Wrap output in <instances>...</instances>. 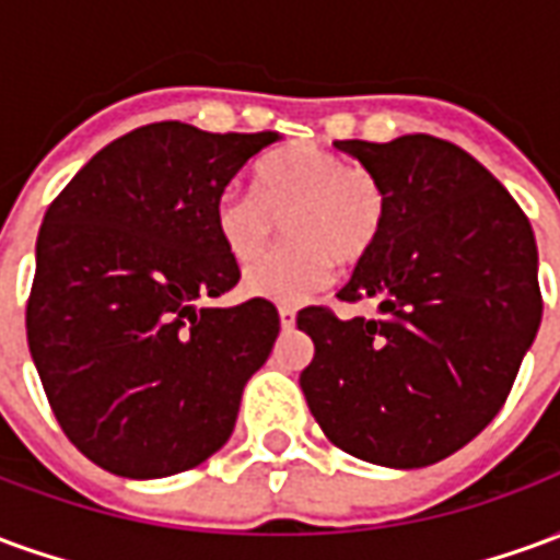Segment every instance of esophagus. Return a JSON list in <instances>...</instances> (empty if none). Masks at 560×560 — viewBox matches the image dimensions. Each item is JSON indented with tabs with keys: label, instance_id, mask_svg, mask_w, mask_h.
<instances>
[{
	"label": "esophagus",
	"instance_id": "esophagus-1",
	"mask_svg": "<svg viewBox=\"0 0 560 560\" xmlns=\"http://www.w3.org/2000/svg\"><path fill=\"white\" fill-rule=\"evenodd\" d=\"M279 320L281 327L291 329L293 324H296V308H293V305H279Z\"/></svg>",
	"mask_w": 560,
	"mask_h": 560
}]
</instances>
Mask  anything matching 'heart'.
Segmentation results:
<instances>
[{
	"label": "heart",
	"mask_w": 560,
	"mask_h": 560,
	"mask_svg": "<svg viewBox=\"0 0 560 560\" xmlns=\"http://www.w3.org/2000/svg\"><path fill=\"white\" fill-rule=\"evenodd\" d=\"M281 224L288 245L245 269L243 291L296 305L327 288L332 260L353 267L372 255L387 221V195L372 173L320 147H291L257 167V191L228 188L212 209L224 252L248 264L267 252Z\"/></svg>",
	"instance_id": "1"
}]
</instances>
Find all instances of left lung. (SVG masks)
<instances>
[{"instance_id": "obj_1", "label": "left lung", "mask_w": 560, "mask_h": 560, "mask_svg": "<svg viewBox=\"0 0 560 560\" xmlns=\"http://www.w3.org/2000/svg\"><path fill=\"white\" fill-rule=\"evenodd\" d=\"M387 195L372 255L339 291L377 300L341 320L308 305L300 387L332 444L384 468H425L494 420L540 329L537 243L504 185L456 143L336 140Z\"/></svg>"}]
</instances>
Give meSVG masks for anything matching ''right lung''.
Returning <instances> with one entry per match:
<instances>
[{
	"mask_svg": "<svg viewBox=\"0 0 560 560\" xmlns=\"http://www.w3.org/2000/svg\"><path fill=\"white\" fill-rule=\"evenodd\" d=\"M276 140L152 122L92 155L47 209L26 339L62 432L98 468L155 480L228 444L279 312L197 303L240 281L212 209Z\"/></svg>",
	"mask_w": 560,
	"mask_h": 560,
	"instance_id": "obj_1",
	"label": "right lung"
}]
</instances>
